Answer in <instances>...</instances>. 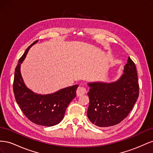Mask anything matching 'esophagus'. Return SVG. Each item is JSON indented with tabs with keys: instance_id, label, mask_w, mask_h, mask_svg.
I'll use <instances>...</instances> for the list:
<instances>
[{
	"instance_id": "obj_1",
	"label": "esophagus",
	"mask_w": 153,
	"mask_h": 153,
	"mask_svg": "<svg viewBox=\"0 0 153 153\" xmlns=\"http://www.w3.org/2000/svg\"><path fill=\"white\" fill-rule=\"evenodd\" d=\"M87 92V90H86V88L84 86H79L78 87V89L76 90V94L78 96H80L84 95L85 94H86Z\"/></svg>"
}]
</instances>
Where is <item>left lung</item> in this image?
Listing matches in <instances>:
<instances>
[{"label":"left lung","instance_id":"left-lung-1","mask_svg":"<svg viewBox=\"0 0 153 153\" xmlns=\"http://www.w3.org/2000/svg\"><path fill=\"white\" fill-rule=\"evenodd\" d=\"M124 74L117 81L88 83L89 105L87 117L99 127L116 125L126 118L139 94L137 72L135 63L128 57Z\"/></svg>","mask_w":153,"mask_h":153}]
</instances>
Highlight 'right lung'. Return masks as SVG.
<instances>
[{"mask_svg": "<svg viewBox=\"0 0 153 153\" xmlns=\"http://www.w3.org/2000/svg\"><path fill=\"white\" fill-rule=\"evenodd\" d=\"M38 41L30 45L18 61L14 76L13 91L18 105L27 119L41 126H52L63 119L68 106L75 98L78 85L45 95L36 94L27 87L21 75L20 66L30 48Z\"/></svg>", "mask_w": 153, "mask_h": 153, "instance_id": "add662e5", "label": "right lung"}]
</instances>
